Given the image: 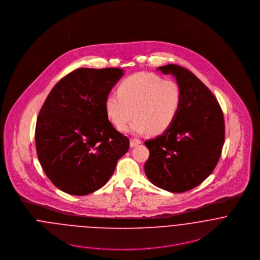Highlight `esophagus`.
I'll list each match as a JSON object with an SVG mask.
<instances>
[{
    "label": "esophagus",
    "mask_w": 260,
    "mask_h": 260,
    "mask_svg": "<svg viewBox=\"0 0 260 260\" xmlns=\"http://www.w3.org/2000/svg\"><path fill=\"white\" fill-rule=\"evenodd\" d=\"M139 144H141V141L139 139H136V138H130V146L133 148V147H136L138 146Z\"/></svg>",
    "instance_id": "34e87169"
}]
</instances>
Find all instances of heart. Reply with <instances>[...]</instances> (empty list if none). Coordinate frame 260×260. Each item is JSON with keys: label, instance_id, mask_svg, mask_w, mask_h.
Segmentation results:
<instances>
[{"label": "heart", "instance_id": "obj_1", "mask_svg": "<svg viewBox=\"0 0 260 260\" xmlns=\"http://www.w3.org/2000/svg\"><path fill=\"white\" fill-rule=\"evenodd\" d=\"M182 93L174 81H164L158 75L139 72L124 79L117 92H110L105 101L108 118L122 129L133 117L126 131L160 134L174 121L180 110Z\"/></svg>", "mask_w": 260, "mask_h": 260}]
</instances>
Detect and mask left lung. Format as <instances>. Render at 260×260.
Returning <instances> with one entry per match:
<instances>
[{"label":"left lung","mask_w":260,"mask_h":260,"mask_svg":"<svg viewBox=\"0 0 260 260\" xmlns=\"http://www.w3.org/2000/svg\"><path fill=\"white\" fill-rule=\"evenodd\" d=\"M157 70L175 77L182 102L172 124L145 141L150 155L144 170L154 185L181 193L201 184L217 165L225 138L224 118L214 95L189 70L175 64Z\"/></svg>","instance_id":"8db88e82"}]
</instances>
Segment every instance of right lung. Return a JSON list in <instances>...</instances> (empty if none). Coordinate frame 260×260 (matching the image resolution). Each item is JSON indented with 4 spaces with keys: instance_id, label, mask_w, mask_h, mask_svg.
<instances>
[{
    "instance_id": "right-lung-1",
    "label": "right lung",
    "mask_w": 260,
    "mask_h": 260,
    "mask_svg": "<svg viewBox=\"0 0 260 260\" xmlns=\"http://www.w3.org/2000/svg\"><path fill=\"white\" fill-rule=\"evenodd\" d=\"M124 75L119 68H79L61 79L37 118L35 141L40 164L52 183L71 195L105 185L129 139L108 120L105 101Z\"/></svg>"
}]
</instances>
